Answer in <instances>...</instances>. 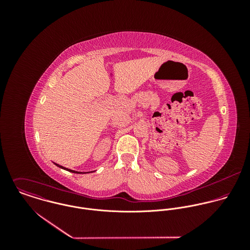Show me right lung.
I'll use <instances>...</instances> for the list:
<instances>
[{
  "label": "right lung",
  "mask_w": 250,
  "mask_h": 250,
  "mask_svg": "<svg viewBox=\"0 0 250 250\" xmlns=\"http://www.w3.org/2000/svg\"><path fill=\"white\" fill-rule=\"evenodd\" d=\"M57 167H59L60 168H62V169H64V170H67V171H69V172H72V173H77V174H81V173H88V172H80V171H75V170H72V169H69V168H66V167H62V166H60V165H58V164H56V163H54ZM92 172V171H91Z\"/></svg>",
  "instance_id": "obj_1"
}]
</instances>
